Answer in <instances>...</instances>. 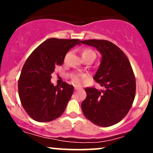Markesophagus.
I'll use <instances>...</instances> for the list:
<instances>
[{
	"mask_svg": "<svg viewBox=\"0 0 153 153\" xmlns=\"http://www.w3.org/2000/svg\"><path fill=\"white\" fill-rule=\"evenodd\" d=\"M80 88H78V87H75V91H78V90H80Z\"/></svg>",
	"mask_w": 153,
	"mask_h": 153,
	"instance_id": "34e87169",
	"label": "esophagus"
}]
</instances>
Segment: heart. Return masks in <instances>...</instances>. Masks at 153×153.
Returning a JSON list of instances; mask_svg holds the SVG:
<instances>
[{
	"label": "heart",
	"instance_id": "b5f03b06",
	"mask_svg": "<svg viewBox=\"0 0 153 153\" xmlns=\"http://www.w3.org/2000/svg\"><path fill=\"white\" fill-rule=\"evenodd\" d=\"M88 56H94L96 57V54H95L94 51L92 50L90 48H85L82 52V57H88ZM87 77L86 75L85 74H80V73H78V74H75L72 76V81L73 83L76 85H81L83 82V80Z\"/></svg>",
	"mask_w": 153,
	"mask_h": 153
}]
</instances>
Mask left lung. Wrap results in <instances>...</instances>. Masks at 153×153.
Returning <instances> with one entry per match:
<instances>
[{"label": "left lung", "instance_id": "1", "mask_svg": "<svg viewBox=\"0 0 153 153\" xmlns=\"http://www.w3.org/2000/svg\"><path fill=\"white\" fill-rule=\"evenodd\" d=\"M81 43L96 47L102 55L94 79L105 88L102 91L85 88L82 113L96 125L110 127L122 120L132 106L136 91L133 70L124 52L111 42L88 39Z\"/></svg>", "mask_w": 153, "mask_h": 153}]
</instances>
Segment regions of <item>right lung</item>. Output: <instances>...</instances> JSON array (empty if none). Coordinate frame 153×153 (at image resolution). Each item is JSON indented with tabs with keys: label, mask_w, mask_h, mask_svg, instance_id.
<instances>
[{
	"label": "right lung",
	"mask_w": 153,
	"mask_h": 153,
	"mask_svg": "<svg viewBox=\"0 0 153 153\" xmlns=\"http://www.w3.org/2000/svg\"><path fill=\"white\" fill-rule=\"evenodd\" d=\"M80 42L75 39H48L26 60L19 79V95L24 110L34 120L51 122L65 111L73 86L66 82L54 86L51 75L56 66L63 64L67 52Z\"/></svg>",
	"instance_id": "right-lung-1"
}]
</instances>
